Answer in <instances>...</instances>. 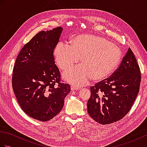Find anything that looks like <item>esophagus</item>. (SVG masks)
Segmentation results:
<instances>
[{
    "mask_svg": "<svg viewBox=\"0 0 147 147\" xmlns=\"http://www.w3.org/2000/svg\"><path fill=\"white\" fill-rule=\"evenodd\" d=\"M71 90H78L80 88H78V87H77L76 86H74V85H72L71 86Z\"/></svg>",
    "mask_w": 147,
    "mask_h": 147,
    "instance_id": "obj_1",
    "label": "esophagus"
}]
</instances>
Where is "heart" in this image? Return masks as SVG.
I'll return each mask as SVG.
<instances>
[{"label": "heart", "mask_w": 147, "mask_h": 147, "mask_svg": "<svg viewBox=\"0 0 147 147\" xmlns=\"http://www.w3.org/2000/svg\"><path fill=\"white\" fill-rule=\"evenodd\" d=\"M54 55L62 70H67L79 61L82 64L64 73V79L76 86L84 85L92 78L98 82L112 73L119 63L121 53L117 46L100 36H77L71 45L60 42L55 46Z\"/></svg>", "instance_id": "heart-1"}]
</instances>
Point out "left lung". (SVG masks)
<instances>
[{"mask_svg": "<svg viewBox=\"0 0 147 147\" xmlns=\"http://www.w3.org/2000/svg\"><path fill=\"white\" fill-rule=\"evenodd\" d=\"M141 73L132 51L128 49L112 75L90 88L88 114L102 124L121 119L128 113L140 90Z\"/></svg>", "mask_w": 147, "mask_h": 147, "instance_id": "8db88e82", "label": "left lung"}]
</instances>
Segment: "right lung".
Here are the masks:
<instances>
[{"label": "right lung", "mask_w": 147, "mask_h": 147, "mask_svg": "<svg viewBox=\"0 0 147 147\" xmlns=\"http://www.w3.org/2000/svg\"><path fill=\"white\" fill-rule=\"evenodd\" d=\"M62 27L42 31L21 50L12 74V88L21 108L30 117L47 121L56 116L69 93L70 85L61 83L54 49Z\"/></svg>", "instance_id": "1"}]
</instances>
